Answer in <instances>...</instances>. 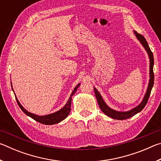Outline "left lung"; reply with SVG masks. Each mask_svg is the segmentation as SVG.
I'll list each match as a JSON object with an SVG mask.
<instances>
[{
	"mask_svg": "<svg viewBox=\"0 0 161 161\" xmlns=\"http://www.w3.org/2000/svg\"><path fill=\"white\" fill-rule=\"evenodd\" d=\"M133 33L136 35V38H137L138 41L141 42V44L143 45V47L145 49L146 53H148V58H149V62H150V66H149V82L148 85V88H147V90L145 95H144L143 100L141 101V102L138 104L137 107L131 108V109L129 111H119L116 110H114L113 108H110L108 106L106 103V102L103 101L102 95L98 92L97 89L94 87V91L95 96L97 99L98 104H99V107L102 110V112L104 113L106 115L111 117V119H117V120H124L129 119L130 117L136 115V114L139 113L141 111H142L143 108L145 107L146 105L147 102H148V99L150 97V94H151V89L153 88V82H154V74H153V64H154V59H153V54L150 49L148 42H147L146 40L145 39L143 35H140L136 31H133Z\"/></svg>",
	"mask_w": 161,
	"mask_h": 161,
	"instance_id": "left-lung-1",
	"label": "left lung"
}]
</instances>
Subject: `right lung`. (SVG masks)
I'll return each instance as SVG.
<instances>
[{
  "mask_svg": "<svg viewBox=\"0 0 161 161\" xmlns=\"http://www.w3.org/2000/svg\"><path fill=\"white\" fill-rule=\"evenodd\" d=\"M80 83H79L75 87L74 90L72 91V94H71L69 99L67 100V103H65V105L61 108V109H59L58 111H55V112H54V113H52L50 114H47V115H44V116L36 115V114H35L29 112L28 111H27L25 108L20 104V103L18 101V98L16 97V95H15V96L16 101H17V102L18 103V106L21 108V110L23 111L27 116H30L31 118L33 119L36 121L39 122V123H41L42 124L53 125V124H58V123H59V122H61L62 121H63V120L66 119L67 116L69 115L70 110H71V102H72V96L75 94V92H77L78 87L80 86ZM11 86H12V84H11ZM12 89L13 91V86H12Z\"/></svg>",
  "mask_w": 161,
  "mask_h": 161,
  "instance_id": "obj_1",
  "label": "right lung"
}]
</instances>
